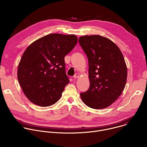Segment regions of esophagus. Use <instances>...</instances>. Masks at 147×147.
I'll return each instance as SVG.
<instances>
[{
    "mask_svg": "<svg viewBox=\"0 0 147 147\" xmlns=\"http://www.w3.org/2000/svg\"><path fill=\"white\" fill-rule=\"evenodd\" d=\"M79 77V74H76L74 76H73V77L74 78H78Z\"/></svg>",
    "mask_w": 147,
    "mask_h": 147,
    "instance_id": "34e87169",
    "label": "esophagus"
}]
</instances>
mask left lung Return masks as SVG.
I'll use <instances>...</instances> for the list:
<instances>
[{
	"label": "left lung",
	"mask_w": 147,
	"mask_h": 147,
	"mask_svg": "<svg viewBox=\"0 0 147 147\" xmlns=\"http://www.w3.org/2000/svg\"><path fill=\"white\" fill-rule=\"evenodd\" d=\"M79 44L88 60L90 85L80 94L82 100L92 109L108 107L121 94L127 76L126 64L118 47L98 35L80 36Z\"/></svg>",
	"instance_id": "obj_1"
}]
</instances>
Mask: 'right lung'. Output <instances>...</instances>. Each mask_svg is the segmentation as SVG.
<instances>
[{
    "label": "right lung",
    "instance_id": "add662e5",
    "mask_svg": "<svg viewBox=\"0 0 147 147\" xmlns=\"http://www.w3.org/2000/svg\"><path fill=\"white\" fill-rule=\"evenodd\" d=\"M78 41L74 35L51 34L32 42L18 64L17 78L27 98L36 105L55 104L69 82L65 57Z\"/></svg>",
    "mask_w": 147,
    "mask_h": 147
}]
</instances>
